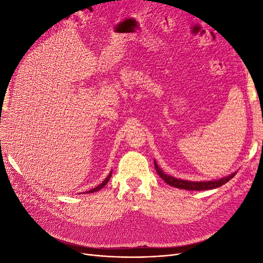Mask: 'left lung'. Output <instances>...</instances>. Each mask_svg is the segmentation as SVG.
I'll return each mask as SVG.
<instances>
[{
  "instance_id": "1",
  "label": "left lung",
  "mask_w": 263,
  "mask_h": 263,
  "mask_svg": "<svg viewBox=\"0 0 263 263\" xmlns=\"http://www.w3.org/2000/svg\"><path fill=\"white\" fill-rule=\"evenodd\" d=\"M155 166H156V171L158 172L159 176L160 178L166 183V184H169L170 186L173 187H177V189H183V190H189V191H205V190H213V189H217L221 185H224L225 183H227L230 179H232L234 176L225 178V179H221L218 181H210V182H186V181H182V180H178V179H174L172 177L166 176L164 174L161 169L159 168L158 164L155 162Z\"/></svg>"
}]
</instances>
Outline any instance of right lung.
Here are the masks:
<instances>
[{
    "mask_svg": "<svg viewBox=\"0 0 263 263\" xmlns=\"http://www.w3.org/2000/svg\"><path fill=\"white\" fill-rule=\"evenodd\" d=\"M110 176H112V174H109V176L106 178V180H104V182H103L102 183V184L101 185H99L97 189H95V190H93V191H99V190H101L102 187H104L106 184H107V182L109 181V179H110Z\"/></svg>",
    "mask_w": 263,
    "mask_h": 263,
    "instance_id": "right-lung-1",
    "label": "right lung"
}]
</instances>
